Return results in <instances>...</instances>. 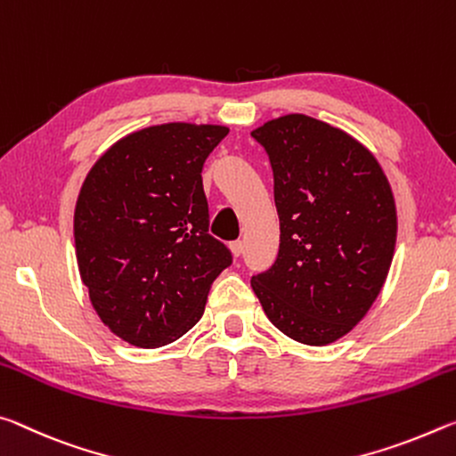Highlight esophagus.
Here are the masks:
<instances>
[{"label":"esophagus","instance_id":"34e87169","mask_svg":"<svg viewBox=\"0 0 456 456\" xmlns=\"http://www.w3.org/2000/svg\"><path fill=\"white\" fill-rule=\"evenodd\" d=\"M230 250H232L234 256H240L242 252H244V242H242V240L232 242V244H230Z\"/></svg>","mask_w":456,"mask_h":456}]
</instances>
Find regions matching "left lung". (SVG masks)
Instances as JSON below:
<instances>
[{
  "mask_svg": "<svg viewBox=\"0 0 456 456\" xmlns=\"http://www.w3.org/2000/svg\"><path fill=\"white\" fill-rule=\"evenodd\" d=\"M271 159L279 256L250 285L279 331L327 346L365 317L396 248V204L360 141L307 115L252 131Z\"/></svg>",
  "mask_w": 456,
  "mask_h": 456,
  "instance_id": "obj_1",
  "label": "left lung"
}]
</instances>
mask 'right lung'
<instances>
[{"instance_id":"right-lung-1","label":"right lung","mask_w":456,"mask_h":456,"mask_svg":"<svg viewBox=\"0 0 456 456\" xmlns=\"http://www.w3.org/2000/svg\"><path fill=\"white\" fill-rule=\"evenodd\" d=\"M228 126L166 123L131 133L88 171L74 210L80 279L104 325L153 349L204 315L212 282L232 265L208 234L201 167Z\"/></svg>"}]
</instances>
